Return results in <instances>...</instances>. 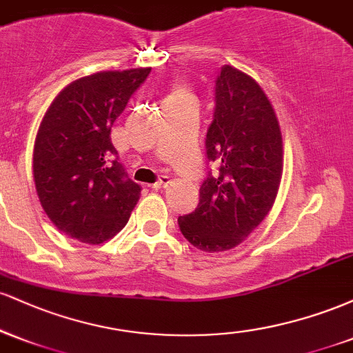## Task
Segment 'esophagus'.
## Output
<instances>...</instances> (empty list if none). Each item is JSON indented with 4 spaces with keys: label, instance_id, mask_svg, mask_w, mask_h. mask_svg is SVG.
I'll use <instances>...</instances> for the list:
<instances>
[{
    "label": "esophagus",
    "instance_id": "34e87169",
    "mask_svg": "<svg viewBox=\"0 0 353 353\" xmlns=\"http://www.w3.org/2000/svg\"><path fill=\"white\" fill-rule=\"evenodd\" d=\"M169 182H171V179H169L168 176H161L159 179H157L156 182H154V184L151 185V188H152V189H156V190H157V189H164V188H168Z\"/></svg>",
    "mask_w": 353,
    "mask_h": 353
}]
</instances>
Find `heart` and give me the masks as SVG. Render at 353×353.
Returning a JSON list of instances; mask_svg holds the SVG:
<instances>
[{
  "label": "heart",
  "mask_w": 353,
  "mask_h": 353,
  "mask_svg": "<svg viewBox=\"0 0 353 353\" xmlns=\"http://www.w3.org/2000/svg\"><path fill=\"white\" fill-rule=\"evenodd\" d=\"M181 98H190L189 91L185 88H182V86H176V88L172 89V92H171V96H169V99H181Z\"/></svg>",
  "instance_id": "heart-1"
}]
</instances>
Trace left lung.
Returning <instances> with one entry per match:
<instances>
[{"label":"left lung","instance_id":"1","mask_svg":"<svg viewBox=\"0 0 353 353\" xmlns=\"http://www.w3.org/2000/svg\"><path fill=\"white\" fill-rule=\"evenodd\" d=\"M205 154L217 172L202 182L196 210L177 222L194 247L222 252L241 244L272 209L283 164L272 104L255 79L228 64L216 79Z\"/></svg>","mask_w":353,"mask_h":353}]
</instances>
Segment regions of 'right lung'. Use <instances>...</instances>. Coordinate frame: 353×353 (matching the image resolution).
Returning a JSON list of instances; mask_svg holds the SVG:
<instances>
[{
  "mask_svg": "<svg viewBox=\"0 0 353 353\" xmlns=\"http://www.w3.org/2000/svg\"><path fill=\"white\" fill-rule=\"evenodd\" d=\"M149 72L101 71L72 81L43 117L33 152L36 192L71 239L103 244L128 224L139 201L141 185L117 161L111 128Z\"/></svg>",
  "mask_w": 353,
  "mask_h": 353,
  "instance_id": "1",
  "label": "right lung"
}]
</instances>
